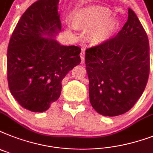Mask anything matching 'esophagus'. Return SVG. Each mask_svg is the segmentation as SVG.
Instances as JSON below:
<instances>
[{
  "label": "esophagus",
  "instance_id": "1",
  "mask_svg": "<svg viewBox=\"0 0 153 153\" xmlns=\"http://www.w3.org/2000/svg\"><path fill=\"white\" fill-rule=\"evenodd\" d=\"M80 56H81V59H82V62H84L85 60V49H82V52H81V54H80Z\"/></svg>",
  "mask_w": 153,
  "mask_h": 153
}]
</instances>
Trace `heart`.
<instances>
[{
    "instance_id": "heart-1",
    "label": "heart",
    "mask_w": 153,
    "mask_h": 153,
    "mask_svg": "<svg viewBox=\"0 0 153 153\" xmlns=\"http://www.w3.org/2000/svg\"><path fill=\"white\" fill-rule=\"evenodd\" d=\"M110 9L102 6L93 5L77 10L73 13L71 23L74 29L88 31V38L92 44L106 42L117 26Z\"/></svg>"
}]
</instances>
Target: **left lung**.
Segmentation results:
<instances>
[{"label": "left lung", "instance_id": "8db88e82", "mask_svg": "<svg viewBox=\"0 0 153 153\" xmlns=\"http://www.w3.org/2000/svg\"><path fill=\"white\" fill-rule=\"evenodd\" d=\"M89 101L99 114L117 116L141 97L149 75V43L134 11L115 38L85 50Z\"/></svg>", "mask_w": 153, "mask_h": 153}]
</instances>
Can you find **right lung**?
Returning a JSON list of instances; mask_svg holds the SVG:
<instances>
[{
  "label": "right lung",
  "mask_w": 153,
  "mask_h": 153,
  "mask_svg": "<svg viewBox=\"0 0 153 153\" xmlns=\"http://www.w3.org/2000/svg\"><path fill=\"white\" fill-rule=\"evenodd\" d=\"M59 0H39L21 16L7 53L8 88L21 106L43 112L60 96L62 80L80 64L81 48L61 45Z\"/></svg>",
  "instance_id": "right-lung-1"
}]
</instances>
